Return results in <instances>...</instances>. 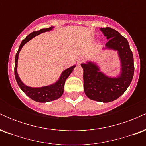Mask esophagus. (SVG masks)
<instances>
[{
    "label": "esophagus",
    "instance_id": "1",
    "mask_svg": "<svg viewBox=\"0 0 146 146\" xmlns=\"http://www.w3.org/2000/svg\"><path fill=\"white\" fill-rule=\"evenodd\" d=\"M84 62V59L83 58H80V59H78V61H77V64H78V65L81 64L82 63Z\"/></svg>",
    "mask_w": 146,
    "mask_h": 146
}]
</instances>
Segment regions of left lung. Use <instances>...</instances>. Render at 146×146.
Instances as JSON below:
<instances>
[{"instance_id": "obj_1", "label": "left lung", "mask_w": 146, "mask_h": 146, "mask_svg": "<svg viewBox=\"0 0 146 146\" xmlns=\"http://www.w3.org/2000/svg\"><path fill=\"white\" fill-rule=\"evenodd\" d=\"M108 41L106 46L117 50L121 62V73L115 78L106 76L91 62L81 64L84 70V90L90 100L110 102L117 100L126 90L134 75V59L127 39L110 27L101 28Z\"/></svg>"}]
</instances>
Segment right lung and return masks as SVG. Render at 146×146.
I'll list each match as a JSON object with an SVG mask.
<instances>
[{"label":"right lung","instance_id":"1","mask_svg":"<svg viewBox=\"0 0 146 146\" xmlns=\"http://www.w3.org/2000/svg\"><path fill=\"white\" fill-rule=\"evenodd\" d=\"M53 27H51L49 28H44L42 29L39 31H33V32L31 33L30 34L28 35L26 38L22 41L21 45H20L18 51H17L16 55V58H15V66H14V75L15 78H16V82H17L18 86L21 88V90L27 95L29 98L32 99L34 101L38 102H51L53 100H57V99L60 98L62 96L64 93V87L65 81L67 79V78L69 76L71 72L73 71V68L75 67V66H71V67L67 68L65 71H63L62 73L61 76L58 81L56 83L53 84L49 85L47 86L40 87V88H31V87L27 86L21 82L20 80L19 77H18V73H17V63H18V58L19 52L21 50L22 47L23 45L26 44L28 41L32 39L33 37L38 36L40 33L45 32V31H50L53 29Z\"/></svg>","mask_w":146,"mask_h":146}]
</instances>
